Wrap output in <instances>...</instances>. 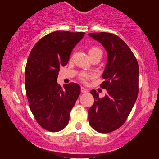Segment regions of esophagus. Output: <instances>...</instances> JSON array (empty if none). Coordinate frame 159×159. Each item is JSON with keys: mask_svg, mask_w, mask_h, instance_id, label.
Masks as SVG:
<instances>
[{"mask_svg": "<svg viewBox=\"0 0 159 159\" xmlns=\"http://www.w3.org/2000/svg\"><path fill=\"white\" fill-rule=\"evenodd\" d=\"M81 92L82 93H88V90L84 87H81Z\"/></svg>", "mask_w": 159, "mask_h": 159, "instance_id": "obj_1", "label": "esophagus"}]
</instances>
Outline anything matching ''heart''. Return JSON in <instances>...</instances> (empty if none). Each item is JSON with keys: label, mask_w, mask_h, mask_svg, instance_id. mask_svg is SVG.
I'll list each match as a JSON object with an SVG mask.
<instances>
[{"label": "heart", "mask_w": 159, "mask_h": 159, "mask_svg": "<svg viewBox=\"0 0 159 159\" xmlns=\"http://www.w3.org/2000/svg\"><path fill=\"white\" fill-rule=\"evenodd\" d=\"M98 51H101V49L98 48L93 47V48H90V51H89V55H91V54H93V53H96V52H98ZM90 77H91V75H89V74L85 73V72L82 73L81 75H80V79H81L82 81L84 82H88V79Z\"/></svg>", "instance_id": "1"}]
</instances>
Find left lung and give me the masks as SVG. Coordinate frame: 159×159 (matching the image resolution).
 Here are the masks:
<instances>
[{"instance_id": "left-lung-1", "label": "left lung", "mask_w": 159, "mask_h": 159, "mask_svg": "<svg viewBox=\"0 0 159 159\" xmlns=\"http://www.w3.org/2000/svg\"><path fill=\"white\" fill-rule=\"evenodd\" d=\"M88 35L98 41L107 52L108 59L101 87L107 93L99 97L96 90L93 105L88 110L89 123L97 132L108 133L122 126L131 112L138 94L139 66L129 46L117 35L94 32Z\"/></svg>"}]
</instances>
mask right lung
Instances as JSON below:
<instances>
[{
	"mask_svg": "<svg viewBox=\"0 0 159 159\" xmlns=\"http://www.w3.org/2000/svg\"><path fill=\"white\" fill-rule=\"evenodd\" d=\"M84 32L56 31L41 38L30 52L25 69V88L30 110L36 121L50 132L68 125L70 111L80 94L78 84L62 88L57 83L60 67L69 60L72 49Z\"/></svg>",
	"mask_w": 159,
	"mask_h": 159,
	"instance_id": "obj_1",
	"label": "right lung"
}]
</instances>
